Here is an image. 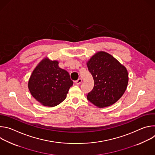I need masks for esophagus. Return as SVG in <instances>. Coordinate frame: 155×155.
Segmentation results:
<instances>
[{
  "label": "esophagus",
  "instance_id": "34e87169",
  "mask_svg": "<svg viewBox=\"0 0 155 155\" xmlns=\"http://www.w3.org/2000/svg\"><path fill=\"white\" fill-rule=\"evenodd\" d=\"M81 81H82L81 78H78L77 80H76V81H75V84H80V83H81Z\"/></svg>",
  "mask_w": 155,
  "mask_h": 155
}]
</instances>
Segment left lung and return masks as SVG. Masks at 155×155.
<instances>
[{"instance_id":"1","label":"left lung","mask_w":155,"mask_h":155,"mask_svg":"<svg viewBox=\"0 0 155 155\" xmlns=\"http://www.w3.org/2000/svg\"><path fill=\"white\" fill-rule=\"evenodd\" d=\"M88 71L94 84L87 99L94 105L104 108L117 102L124 93L128 74L124 65L110 54L99 51L87 61Z\"/></svg>"}]
</instances>
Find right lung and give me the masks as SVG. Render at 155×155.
<instances>
[{
  "label": "right lung",
  "mask_w": 155,
  "mask_h": 155,
  "mask_svg": "<svg viewBox=\"0 0 155 155\" xmlns=\"http://www.w3.org/2000/svg\"><path fill=\"white\" fill-rule=\"evenodd\" d=\"M58 64L57 61L43 59L29 78L31 94L44 106L52 107L61 103L73 85L68 72L60 68Z\"/></svg>",
  "instance_id": "add662e5"
}]
</instances>
